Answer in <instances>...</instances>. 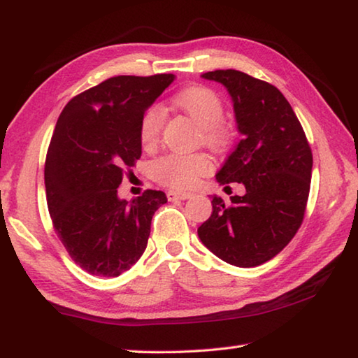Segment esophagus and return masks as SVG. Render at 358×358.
Listing matches in <instances>:
<instances>
[{"label":"esophagus","mask_w":358,"mask_h":358,"mask_svg":"<svg viewBox=\"0 0 358 358\" xmlns=\"http://www.w3.org/2000/svg\"><path fill=\"white\" fill-rule=\"evenodd\" d=\"M192 194L191 192H178V191H169L167 192V199L171 202L175 201H186V199H191Z\"/></svg>","instance_id":"obj_1"}]
</instances>
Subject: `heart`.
Here are the masks:
<instances>
[{
  "label": "heart",
  "mask_w": 358,
  "mask_h": 358,
  "mask_svg": "<svg viewBox=\"0 0 358 358\" xmlns=\"http://www.w3.org/2000/svg\"><path fill=\"white\" fill-rule=\"evenodd\" d=\"M173 106L185 112L202 132V141L208 148L221 151L230 143V129L222 123L224 106L220 96L207 87H189L173 96ZM164 113L159 107L145 110L138 126V137L143 148H153L159 142ZM211 164L203 155H167L157 159L153 166L155 178L173 189H189L196 186L203 175L210 172Z\"/></svg>",
  "instance_id": "b5f03b06"
}]
</instances>
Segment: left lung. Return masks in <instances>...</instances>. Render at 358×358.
I'll return each mask as SVG.
<instances>
[{
	"mask_svg": "<svg viewBox=\"0 0 358 358\" xmlns=\"http://www.w3.org/2000/svg\"><path fill=\"white\" fill-rule=\"evenodd\" d=\"M201 77L227 90L241 134L216 181H237L246 192L230 197L229 205L213 194V213L197 229L199 238L230 265H262L289 245L303 221L311 185V148L292 107L273 85L235 69Z\"/></svg>",
	"mask_w": 358,
	"mask_h": 358,
	"instance_id": "1",
	"label": "left lung"
}]
</instances>
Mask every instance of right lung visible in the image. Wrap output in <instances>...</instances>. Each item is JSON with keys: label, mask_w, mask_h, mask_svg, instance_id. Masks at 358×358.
Instances as JSON below:
<instances>
[{"label": "right lung", "mask_w": 358, "mask_h": 358, "mask_svg": "<svg viewBox=\"0 0 358 358\" xmlns=\"http://www.w3.org/2000/svg\"><path fill=\"white\" fill-rule=\"evenodd\" d=\"M173 74L118 76L71 99L57 121L45 159L48 213L76 264L115 278L145 251L162 191L118 197L126 169L142 156L138 126Z\"/></svg>", "instance_id": "obj_1"}]
</instances>
